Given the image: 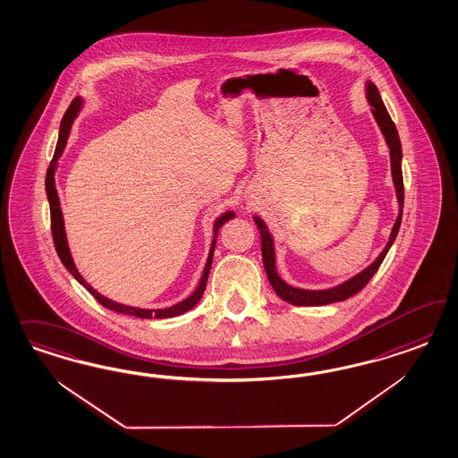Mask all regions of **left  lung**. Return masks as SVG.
<instances>
[{
    "mask_svg": "<svg viewBox=\"0 0 458 458\" xmlns=\"http://www.w3.org/2000/svg\"><path fill=\"white\" fill-rule=\"evenodd\" d=\"M366 98L369 106L373 107L371 112L375 115L376 123L379 125L385 140L388 144L389 157H391V176L394 182V190H396V198H398V218L394 222V226L391 230L388 243L383 249V251L377 255L375 262L368 265L362 272L356 274L354 277L349 278L346 282L331 287V289H322V291H309V289H299V287H292L285 280H282L276 270V250H274V238L270 235L267 225L262 218L253 216V220L257 223V228L260 230V238H262V259H264L265 272L268 282L272 285V289L276 291L278 297L285 302L292 305H327L333 302H341L346 301L349 297H352L371 280L379 268V265L383 264L388 250L391 249L393 242L396 240V235L400 232V225H402L403 216V199H404V190H403V171H402V142L400 136L396 131V125L391 121L388 111L383 104V100L379 98V92L376 89L373 82H366Z\"/></svg>",
    "mask_w": 458,
    "mask_h": 458,
    "instance_id": "8db88e82",
    "label": "left lung"
}]
</instances>
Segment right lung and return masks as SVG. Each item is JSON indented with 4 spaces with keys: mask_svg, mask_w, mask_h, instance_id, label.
<instances>
[{
    "mask_svg": "<svg viewBox=\"0 0 458 458\" xmlns=\"http://www.w3.org/2000/svg\"><path fill=\"white\" fill-rule=\"evenodd\" d=\"M82 107V98H77L72 100L69 109L65 112L64 119H62V124H60V132H58V142H56L55 154H54V159L50 163V167L47 171V178H45V190H47V198H48V203H50V218H52V236H54V243H55L56 253L62 260V264L65 265V268L69 270L70 274L75 277L77 282H81L83 287L87 291L90 292L98 304L111 309L114 312H119V314H127V316H134V318H140V319H167V318H176L181 316L184 312H188L190 309H193L194 305L199 302L203 292L207 289V282H208L209 268H211V262H213V251H215V243H216V236H218V230L222 228L225 223L232 218H235V213L233 211H226L223 213L222 216L216 218V222L213 225V242H211V249H209L208 260L205 265V270H203V276L199 278V284L196 287V291L184 301H181L176 305H171L166 309H139V307H131V305L119 304V302H114L111 299L100 295L96 289H92L82 276L79 274L77 267L73 264V259L70 255L69 243H67V235H65V226H64V215H62V208H60V199H58V194H56L55 188V169L56 161L58 157L64 153L65 146H67V139H69L70 127L73 124V119L77 117V114Z\"/></svg>",
    "mask_w": 458,
    "mask_h": 458,
    "instance_id": "right-lung-1",
    "label": "right lung"
}]
</instances>
